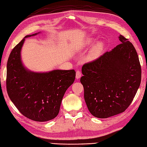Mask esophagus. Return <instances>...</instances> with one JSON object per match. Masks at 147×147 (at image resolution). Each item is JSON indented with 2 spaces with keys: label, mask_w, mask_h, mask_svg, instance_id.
<instances>
[{
  "label": "esophagus",
  "mask_w": 147,
  "mask_h": 147,
  "mask_svg": "<svg viewBox=\"0 0 147 147\" xmlns=\"http://www.w3.org/2000/svg\"><path fill=\"white\" fill-rule=\"evenodd\" d=\"M76 77L77 79H80V78L81 77V72H80L79 70H77L76 71Z\"/></svg>",
  "instance_id": "34e87169"
}]
</instances>
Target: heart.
Returning a JSON list of instances; mask_svg holds the SVG:
<instances>
[{"label": "heart", "mask_w": 147, "mask_h": 147, "mask_svg": "<svg viewBox=\"0 0 147 147\" xmlns=\"http://www.w3.org/2000/svg\"><path fill=\"white\" fill-rule=\"evenodd\" d=\"M92 39H87L86 41V45H90L92 43ZM102 50V44L100 42H97L94 45L92 48H91L89 54L87 55V59L90 61H93L97 59L99 57V55Z\"/></svg>", "instance_id": "heart-1"}]
</instances>
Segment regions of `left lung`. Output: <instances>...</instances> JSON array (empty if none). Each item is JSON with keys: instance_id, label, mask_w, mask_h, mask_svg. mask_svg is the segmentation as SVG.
Here are the masks:
<instances>
[{"instance_id": "left-lung-1", "label": "left lung", "mask_w": 147, "mask_h": 147, "mask_svg": "<svg viewBox=\"0 0 147 147\" xmlns=\"http://www.w3.org/2000/svg\"><path fill=\"white\" fill-rule=\"evenodd\" d=\"M119 40L121 44L82 68L84 99L89 112L98 118L125 111L141 83V66L135 47L122 35Z\"/></svg>"}]
</instances>
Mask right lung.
Returning a JSON list of instances; mask_svg holds the SVG:
<instances>
[{
    "label": "right lung",
    "mask_w": 147,
    "mask_h": 147,
    "mask_svg": "<svg viewBox=\"0 0 147 147\" xmlns=\"http://www.w3.org/2000/svg\"><path fill=\"white\" fill-rule=\"evenodd\" d=\"M27 35L13 48L7 64L6 87L10 99L22 115L35 121L54 119L59 113L63 97L74 82V70L34 72L21 60V51Z\"/></svg>",
    "instance_id": "obj_1"
}]
</instances>
